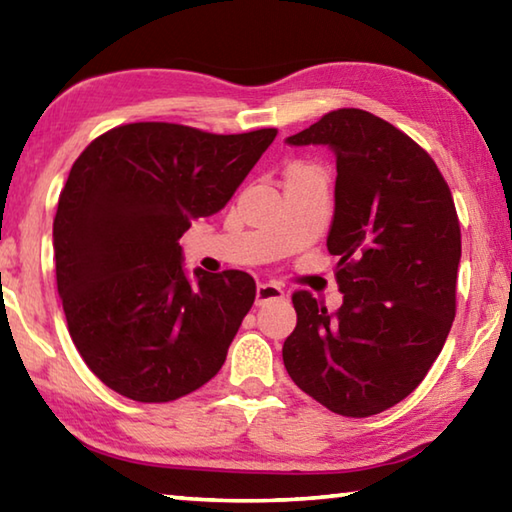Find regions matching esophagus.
<instances>
[{"label":"esophagus","mask_w":512,"mask_h":512,"mask_svg":"<svg viewBox=\"0 0 512 512\" xmlns=\"http://www.w3.org/2000/svg\"><path fill=\"white\" fill-rule=\"evenodd\" d=\"M282 298H284V289L280 284H273V282L257 284V293H255L257 305H264L268 300H282Z\"/></svg>","instance_id":"esophagus-1"}]
</instances>
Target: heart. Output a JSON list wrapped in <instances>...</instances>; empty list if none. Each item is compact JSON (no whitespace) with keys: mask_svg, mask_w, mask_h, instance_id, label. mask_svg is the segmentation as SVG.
<instances>
[{"mask_svg":"<svg viewBox=\"0 0 512 512\" xmlns=\"http://www.w3.org/2000/svg\"><path fill=\"white\" fill-rule=\"evenodd\" d=\"M293 167H307V164H293ZM293 167H289V169H293Z\"/></svg>","mask_w":512,"mask_h":512,"instance_id":"heart-1","label":"heart"}]
</instances>
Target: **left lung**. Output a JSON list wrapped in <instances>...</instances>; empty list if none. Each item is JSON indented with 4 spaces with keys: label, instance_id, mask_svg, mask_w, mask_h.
Returning <instances> with one entry per match:
<instances>
[{
    "label": "left lung",
    "instance_id": "1",
    "mask_svg": "<svg viewBox=\"0 0 512 512\" xmlns=\"http://www.w3.org/2000/svg\"><path fill=\"white\" fill-rule=\"evenodd\" d=\"M287 144L334 151L327 250L339 255L343 305L327 314L311 293H293L298 323L284 341V368L329 411L368 418L418 388L452 329L454 198L431 155L366 110L327 112Z\"/></svg>",
    "mask_w": 512,
    "mask_h": 512
}]
</instances>
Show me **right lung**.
Instances as JSON below:
<instances>
[{
  "label": "right lung",
  "mask_w": 512,
  "mask_h": 512,
  "mask_svg": "<svg viewBox=\"0 0 512 512\" xmlns=\"http://www.w3.org/2000/svg\"><path fill=\"white\" fill-rule=\"evenodd\" d=\"M275 135L137 121L72 164L54 219L58 296L76 350L115 393L171 402L221 370L255 280L198 268L192 282L178 239L223 210Z\"/></svg>",
  "instance_id": "right-lung-1"
}]
</instances>
